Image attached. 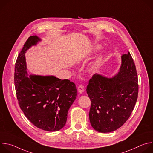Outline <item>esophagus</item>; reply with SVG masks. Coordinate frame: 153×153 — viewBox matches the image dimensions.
Instances as JSON below:
<instances>
[{"label": "esophagus", "mask_w": 153, "mask_h": 153, "mask_svg": "<svg viewBox=\"0 0 153 153\" xmlns=\"http://www.w3.org/2000/svg\"><path fill=\"white\" fill-rule=\"evenodd\" d=\"M77 89H78V91H79V93H82L83 92V91H84L83 86H82V85H80L78 86Z\"/></svg>", "instance_id": "obj_1"}]
</instances>
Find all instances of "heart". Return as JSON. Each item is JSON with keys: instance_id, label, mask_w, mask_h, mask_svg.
<instances>
[{"instance_id": "obj_1", "label": "heart", "mask_w": 153, "mask_h": 153, "mask_svg": "<svg viewBox=\"0 0 153 153\" xmlns=\"http://www.w3.org/2000/svg\"><path fill=\"white\" fill-rule=\"evenodd\" d=\"M100 46L99 45H96L95 47V50H98L100 48ZM102 62V57H99L97 59H96L90 65V70L91 71H96V70L98 69V68L99 67V66L100 65Z\"/></svg>"}]
</instances>
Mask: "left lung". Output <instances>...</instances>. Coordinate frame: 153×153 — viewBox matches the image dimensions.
<instances>
[{"instance_id":"1","label":"left lung","mask_w":153,"mask_h":153,"mask_svg":"<svg viewBox=\"0 0 153 153\" xmlns=\"http://www.w3.org/2000/svg\"><path fill=\"white\" fill-rule=\"evenodd\" d=\"M121 59V66L114 76L108 78L94 74L86 87L91 102L90 121L100 133H110L121 127L137 101L139 85L135 64L129 52Z\"/></svg>"}]
</instances>
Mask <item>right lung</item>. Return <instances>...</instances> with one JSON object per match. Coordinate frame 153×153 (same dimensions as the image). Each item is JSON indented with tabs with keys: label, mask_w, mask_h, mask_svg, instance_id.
<instances>
[{
	"label": "right lung",
	"mask_w": 153,
	"mask_h": 153,
	"mask_svg": "<svg viewBox=\"0 0 153 153\" xmlns=\"http://www.w3.org/2000/svg\"><path fill=\"white\" fill-rule=\"evenodd\" d=\"M41 39L30 36L15 64L14 84L20 108L36 127L56 131L66 123L69 109L77 95L76 85L54 76L30 74L27 71L25 53Z\"/></svg>",
	"instance_id": "1"
}]
</instances>
